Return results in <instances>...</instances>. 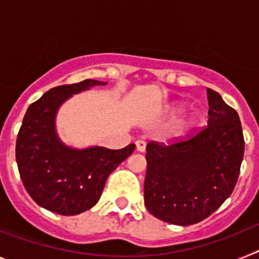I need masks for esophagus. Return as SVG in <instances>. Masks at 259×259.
Here are the masks:
<instances>
[{
  "instance_id": "34e87169",
  "label": "esophagus",
  "mask_w": 259,
  "mask_h": 259,
  "mask_svg": "<svg viewBox=\"0 0 259 259\" xmlns=\"http://www.w3.org/2000/svg\"><path fill=\"white\" fill-rule=\"evenodd\" d=\"M145 148H146L145 141H143V140H137L136 141V150H137V152H140V153L145 152Z\"/></svg>"
}]
</instances>
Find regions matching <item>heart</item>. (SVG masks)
Segmentation results:
<instances>
[{"instance_id":"obj_1","label":"heart","mask_w":259,"mask_h":259,"mask_svg":"<svg viewBox=\"0 0 259 259\" xmlns=\"http://www.w3.org/2000/svg\"><path fill=\"white\" fill-rule=\"evenodd\" d=\"M183 110H184V104H182V102H174L170 106H167V113L171 114V115L180 114ZM198 122H200V115L197 113L189 114L180 120V130H193V128L197 127Z\"/></svg>"}]
</instances>
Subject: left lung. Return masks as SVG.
Segmentation results:
<instances>
[{"label":"left lung","mask_w":259,"mask_h":259,"mask_svg":"<svg viewBox=\"0 0 259 259\" xmlns=\"http://www.w3.org/2000/svg\"><path fill=\"white\" fill-rule=\"evenodd\" d=\"M207 127L188 140L146 145L144 201L155 218L176 226L198 223L232 193L244 157L236 110L207 88Z\"/></svg>","instance_id":"obj_1"}]
</instances>
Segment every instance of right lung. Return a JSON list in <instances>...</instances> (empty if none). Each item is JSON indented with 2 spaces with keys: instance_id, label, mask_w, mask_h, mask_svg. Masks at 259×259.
<instances>
[{
  "instance_id": "add662e5",
  "label": "right lung",
  "mask_w": 259,
  "mask_h": 259,
  "mask_svg": "<svg viewBox=\"0 0 259 259\" xmlns=\"http://www.w3.org/2000/svg\"><path fill=\"white\" fill-rule=\"evenodd\" d=\"M106 81L87 79L48 91L29 105L15 148L24 188L38 206L61 215H76L98 202L107 178L135 150V144L111 150L104 146L77 149L57 134L59 107L74 95Z\"/></svg>"
}]
</instances>
